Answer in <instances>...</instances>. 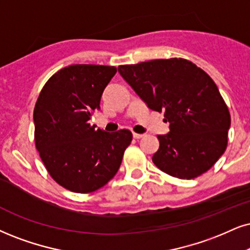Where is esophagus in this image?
<instances>
[{"instance_id": "1", "label": "esophagus", "mask_w": 250, "mask_h": 250, "mask_svg": "<svg viewBox=\"0 0 250 250\" xmlns=\"http://www.w3.org/2000/svg\"><path fill=\"white\" fill-rule=\"evenodd\" d=\"M144 134H139V133H134L133 132V138L134 139H140V138H143Z\"/></svg>"}]
</instances>
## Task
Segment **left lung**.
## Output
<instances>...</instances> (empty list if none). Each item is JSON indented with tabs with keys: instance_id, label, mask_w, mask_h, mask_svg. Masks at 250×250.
<instances>
[{
	"instance_id": "left-lung-1",
	"label": "left lung",
	"mask_w": 250,
	"mask_h": 250,
	"mask_svg": "<svg viewBox=\"0 0 250 250\" xmlns=\"http://www.w3.org/2000/svg\"><path fill=\"white\" fill-rule=\"evenodd\" d=\"M118 72L170 124L168 134L158 135L160 147L153 155L160 170L191 180L219 160L229 143L230 115L208 74L182 58L122 64Z\"/></svg>"
}]
</instances>
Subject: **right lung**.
Wrapping results in <instances>:
<instances>
[{
	"mask_svg": "<svg viewBox=\"0 0 250 250\" xmlns=\"http://www.w3.org/2000/svg\"><path fill=\"white\" fill-rule=\"evenodd\" d=\"M116 72L102 64L64 67L48 79L36 102V148L51 177L73 192H94L112 180L132 141L125 128L106 133L89 124Z\"/></svg>",
	"mask_w": 250,
	"mask_h": 250,
	"instance_id": "obj_1",
	"label": "right lung"
}]
</instances>
